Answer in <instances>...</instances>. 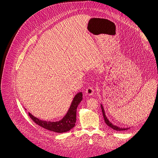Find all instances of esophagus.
<instances>
[{
    "mask_svg": "<svg viewBox=\"0 0 158 158\" xmlns=\"http://www.w3.org/2000/svg\"><path fill=\"white\" fill-rule=\"evenodd\" d=\"M85 93H86L89 96H91L94 93V89L92 87H88L86 89H85Z\"/></svg>",
    "mask_w": 158,
    "mask_h": 158,
    "instance_id": "esophagus-1",
    "label": "esophagus"
}]
</instances>
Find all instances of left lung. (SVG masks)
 <instances>
[{
	"label": "left lung",
	"mask_w": 158,
	"mask_h": 158,
	"mask_svg": "<svg viewBox=\"0 0 158 158\" xmlns=\"http://www.w3.org/2000/svg\"><path fill=\"white\" fill-rule=\"evenodd\" d=\"M101 107H102V113H103V117H104V120H105V123H106V125L108 126H109L110 127H111V128H113V130L114 131H127L128 130V129H129V128H122V127H117V125H113L111 122L109 121V120L107 118L106 114H105V110H104V108L103 106L102 105H101Z\"/></svg>",
	"instance_id": "obj_1"
}]
</instances>
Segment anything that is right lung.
Returning <instances> with one entry per match:
<instances>
[{
    "label": "right lung",
    "mask_w": 158,
    "mask_h": 158,
    "mask_svg": "<svg viewBox=\"0 0 158 158\" xmlns=\"http://www.w3.org/2000/svg\"><path fill=\"white\" fill-rule=\"evenodd\" d=\"M82 99V92L78 93L74 98L73 102L64 118L58 122H47L41 120L28 113L30 118L38 125L47 130L57 133H64L73 128L76 122L77 108Z\"/></svg>",
    "instance_id": "obj_1"
}]
</instances>
